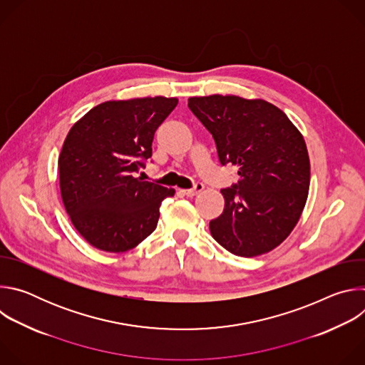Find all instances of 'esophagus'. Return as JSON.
<instances>
[{"instance_id": "1", "label": "esophagus", "mask_w": 365, "mask_h": 365, "mask_svg": "<svg viewBox=\"0 0 365 365\" xmlns=\"http://www.w3.org/2000/svg\"><path fill=\"white\" fill-rule=\"evenodd\" d=\"M203 185L202 183H196L195 185V187H192V189H185V190H182L183 192V195H186V196H189V197H193V196H196L197 193H200L202 190H203Z\"/></svg>"}]
</instances>
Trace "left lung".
Instances as JSON below:
<instances>
[{
	"mask_svg": "<svg viewBox=\"0 0 365 365\" xmlns=\"http://www.w3.org/2000/svg\"><path fill=\"white\" fill-rule=\"evenodd\" d=\"M187 107L212 134L221 165L238 168V182L221 190L222 214L210 222L214 240L240 257L274 250L296 227L307 199L303 135L264 99L192 96Z\"/></svg>",
	"mask_w": 365,
	"mask_h": 365,
	"instance_id": "1",
	"label": "left lung"
}]
</instances>
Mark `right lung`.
Segmentation results:
<instances>
[{"label":"right lung","mask_w":365,"mask_h":365,"mask_svg":"<svg viewBox=\"0 0 365 365\" xmlns=\"http://www.w3.org/2000/svg\"><path fill=\"white\" fill-rule=\"evenodd\" d=\"M178 98L107 101L68 133L59 155L61 193L76 231L95 248L124 252L158 227L163 199L175 189L137 178L151 158L155 130Z\"/></svg>","instance_id":"add662e5"}]
</instances>
